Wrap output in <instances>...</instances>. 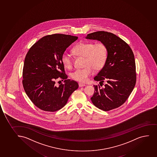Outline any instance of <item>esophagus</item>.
Listing matches in <instances>:
<instances>
[{"label": "esophagus", "instance_id": "1", "mask_svg": "<svg viewBox=\"0 0 157 157\" xmlns=\"http://www.w3.org/2000/svg\"><path fill=\"white\" fill-rule=\"evenodd\" d=\"M78 85H79V87H83L86 86V85L84 84H83V83H78Z\"/></svg>", "mask_w": 157, "mask_h": 157}]
</instances>
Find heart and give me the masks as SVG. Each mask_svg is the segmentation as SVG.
Segmentation results:
<instances>
[{
	"mask_svg": "<svg viewBox=\"0 0 157 157\" xmlns=\"http://www.w3.org/2000/svg\"><path fill=\"white\" fill-rule=\"evenodd\" d=\"M72 52L76 56L84 58L83 69H77L73 72L71 76L77 81L85 83L94 73V69L99 70L102 69L108 56V48L105 43L99 42H80L72 49ZM62 62L67 69H72L73 66V58L67 52L62 56Z\"/></svg>",
	"mask_w": 157,
	"mask_h": 157,
	"instance_id": "b5f03b06",
	"label": "heart"
}]
</instances>
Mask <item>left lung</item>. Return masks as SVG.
I'll return each instance as SVG.
<instances>
[{
  "instance_id": "left-lung-1",
  "label": "left lung",
  "mask_w": 157,
  "mask_h": 157,
  "mask_svg": "<svg viewBox=\"0 0 157 157\" xmlns=\"http://www.w3.org/2000/svg\"><path fill=\"white\" fill-rule=\"evenodd\" d=\"M86 38L100 41L108 48L106 63L94 78L95 81H100L99 84L105 81L107 83L104 87H101V84L94 85V95L90 98L92 103L104 111L118 108L128 99L135 86L133 52L126 42L112 33L97 31L87 34Z\"/></svg>"
}]
</instances>
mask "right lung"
<instances>
[{
  "instance_id": "obj_1",
  "label": "right lung",
  "mask_w": 157,
  "mask_h": 157,
  "mask_svg": "<svg viewBox=\"0 0 157 157\" xmlns=\"http://www.w3.org/2000/svg\"><path fill=\"white\" fill-rule=\"evenodd\" d=\"M78 39L67 34L48 35L34 43L26 54L22 84L30 99L40 109L50 112L59 110L78 87L76 82L67 79L61 59L67 48ZM59 78L65 83L56 87Z\"/></svg>"
}]
</instances>
